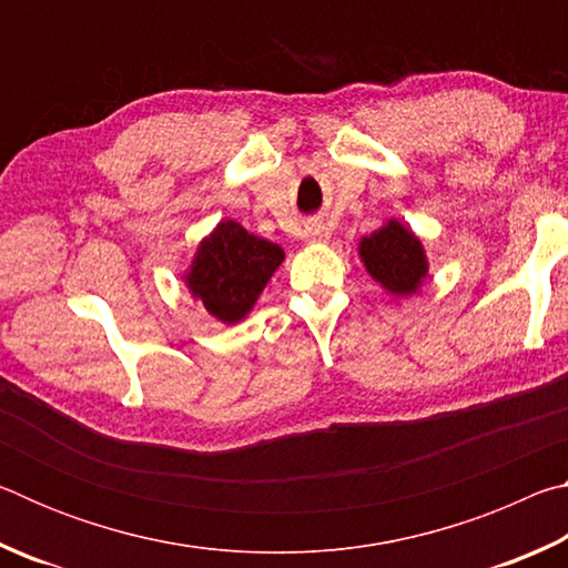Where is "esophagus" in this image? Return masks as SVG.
I'll use <instances>...</instances> for the list:
<instances>
[{
  "label": "esophagus",
  "mask_w": 568,
  "mask_h": 568,
  "mask_svg": "<svg viewBox=\"0 0 568 568\" xmlns=\"http://www.w3.org/2000/svg\"><path fill=\"white\" fill-rule=\"evenodd\" d=\"M303 237L307 240V243H325V240H328V230H325V225H321V223H313L305 227Z\"/></svg>",
  "instance_id": "esophagus-1"
}]
</instances>
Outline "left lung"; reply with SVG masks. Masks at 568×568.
Returning <instances> with one entry per match:
<instances>
[{"instance_id": "left-lung-1", "label": "left lung", "mask_w": 568, "mask_h": 568, "mask_svg": "<svg viewBox=\"0 0 568 568\" xmlns=\"http://www.w3.org/2000/svg\"><path fill=\"white\" fill-rule=\"evenodd\" d=\"M358 253L373 281L393 295H413L428 273L420 240L398 220H388L376 233L363 237Z\"/></svg>"}]
</instances>
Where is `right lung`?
<instances>
[{"mask_svg":"<svg viewBox=\"0 0 568 568\" xmlns=\"http://www.w3.org/2000/svg\"><path fill=\"white\" fill-rule=\"evenodd\" d=\"M283 247L250 235L235 220H223L192 257L185 283L220 323H240L283 263Z\"/></svg>","mask_w":568,"mask_h":568,"instance_id":"1","label":"right lung"}]
</instances>
